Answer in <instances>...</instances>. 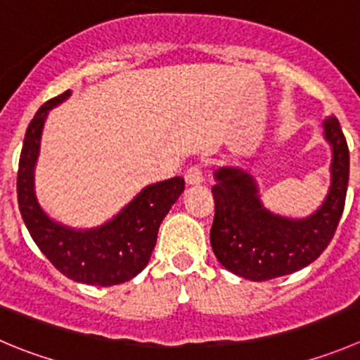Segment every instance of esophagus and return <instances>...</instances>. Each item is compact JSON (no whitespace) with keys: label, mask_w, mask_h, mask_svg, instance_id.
I'll return each instance as SVG.
<instances>
[{"label":"esophagus","mask_w":360,"mask_h":360,"mask_svg":"<svg viewBox=\"0 0 360 360\" xmlns=\"http://www.w3.org/2000/svg\"><path fill=\"white\" fill-rule=\"evenodd\" d=\"M184 181H186L188 186H198V184L204 183V174H202V169L198 165L190 167L184 174Z\"/></svg>","instance_id":"esophagus-1"}]
</instances>
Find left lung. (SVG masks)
Returning <instances> with one entry per match:
<instances>
[{"label": "left lung", "mask_w": 360, "mask_h": 360, "mask_svg": "<svg viewBox=\"0 0 360 360\" xmlns=\"http://www.w3.org/2000/svg\"><path fill=\"white\" fill-rule=\"evenodd\" d=\"M329 142L330 186L326 200L306 218H287L269 211L260 200L255 177L239 167L214 170V221L211 246L230 273L251 281H265L306 267L329 246L347 197L350 155L340 121H323Z\"/></svg>", "instance_id": "obj_1"}]
</instances>
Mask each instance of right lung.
<instances>
[{"mask_svg":"<svg viewBox=\"0 0 360 360\" xmlns=\"http://www.w3.org/2000/svg\"><path fill=\"white\" fill-rule=\"evenodd\" d=\"M72 91L49 100L38 109L24 137L17 174V198L24 223L51 264L77 283L112 287L137 276L148 265L163 218L184 191V179L149 184L112 219L93 229H72L41 209L34 191V167L49 110Z\"/></svg>","mask_w":360,"mask_h":360,"instance_id":"1","label":"right lung"}]
</instances>
